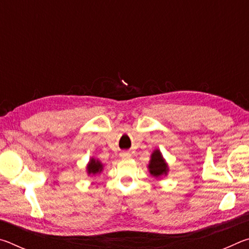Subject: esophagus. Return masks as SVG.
<instances>
[{"instance_id": "esophagus-1", "label": "esophagus", "mask_w": 249, "mask_h": 249, "mask_svg": "<svg viewBox=\"0 0 249 249\" xmlns=\"http://www.w3.org/2000/svg\"><path fill=\"white\" fill-rule=\"evenodd\" d=\"M120 156L123 159H129L130 158V154L129 153H126V151H124V153H121Z\"/></svg>"}]
</instances>
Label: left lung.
<instances>
[{"mask_svg": "<svg viewBox=\"0 0 249 249\" xmlns=\"http://www.w3.org/2000/svg\"><path fill=\"white\" fill-rule=\"evenodd\" d=\"M148 170L149 174L157 179L168 175L169 167H168V163L166 162L165 158L162 157V154L160 153L159 149H155L153 154L150 155Z\"/></svg>", "mask_w": 249, "mask_h": 249, "instance_id": "obj_1", "label": "left lung"}]
</instances>
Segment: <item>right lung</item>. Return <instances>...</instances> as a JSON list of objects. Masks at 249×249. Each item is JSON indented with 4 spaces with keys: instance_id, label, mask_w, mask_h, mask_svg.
Returning <instances> with one entry per match:
<instances>
[{
    "instance_id": "obj_1",
    "label": "right lung",
    "mask_w": 249,
    "mask_h": 249,
    "mask_svg": "<svg viewBox=\"0 0 249 249\" xmlns=\"http://www.w3.org/2000/svg\"><path fill=\"white\" fill-rule=\"evenodd\" d=\"M103 171V163L99 159L91 158L87 165V174L89 176L100 175Z\"/></svg>"
}]
</instances>
